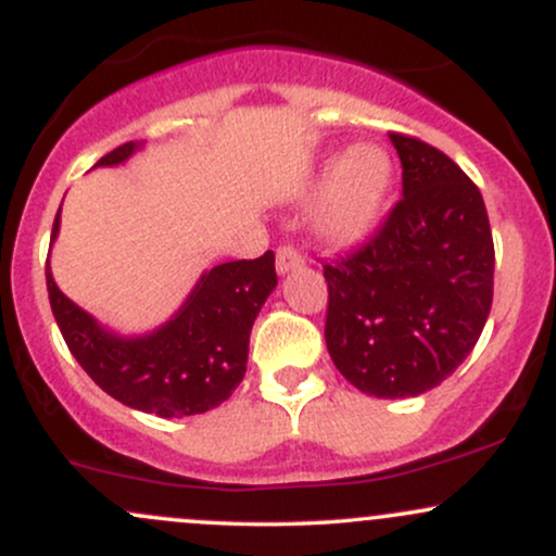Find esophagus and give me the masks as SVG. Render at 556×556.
I'll return each instance as SVG.
<instances>
[{
  "instance_id": "esophagus-1",
  "label": "esophagus",
  "mask_w": 556,
  "mask_h": 556,
  "mask_svg": "<svg viewBox=\"0 0 556 556\" xmlns=\"http://www.w3.org/2000/svg\"><path fill=\"white\" fill-rule=\"evenodd\" d=\"M303 266V253L298 251L295 245H279L277 248V271L287 274L292 269Z\"/></svg>"
}]
</instances>
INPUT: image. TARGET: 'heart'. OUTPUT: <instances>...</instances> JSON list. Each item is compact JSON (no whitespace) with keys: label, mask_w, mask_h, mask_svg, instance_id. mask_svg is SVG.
I'll list each match as a JSON object with an SVG mask.
<instances>
[{"label":"heart","mask_w":556,"mask_h":556,"mask_svg":"<svg viewBox=\"0 0 556 556\" xmlns=\"http://www.w3.org/2000/svg\"><path fill=\"white\" fill-rule=\"evenodd\" d=\"M392 185V159L381 146H355L344 156L329 159L318 188L324 193L316 225L329 240L361 238L374 225Z\"/></svg>","instance_id":"heart-1"}]
</instances>
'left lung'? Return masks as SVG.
<instances>
[{
	"label": "left lung",
	"instance_id": "left-lung-1",
	"mask_svg": "<svg viewBox=\"0 0 556 556\" xmlns=\"http://www.w3.org/2000/svg\"><path fill=\"white\" fill-rule=\"evenodd\" d=\"M402 198L363 245L324 264L327 348L374 397L442 384L481 337L494 298V240L481 190L433 146L389 132Z\"/></svg>",
	"mask_w": 556,
	"mask_h": 556
}]
</instances>
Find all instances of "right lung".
<instances>
[{
	"mask_svg": "<svg viewBox=\"0 0 556 556\" xmlns=\"http://www.w3.org/2000/svg\"><path fill=\"white\" fill-rule=\"evenodd\" d=\"M138 143H123L96 167L123 164ZM60 232L56 212L52 240ZM277 287L274 253L253 261H229L198 279L175 318L143 337H119L70 300L47 261V290L70 353L83 371L136 410L159 418H182L222 405L245 376L248 342L261 305Z\"/></svg>",
	"mask_w": 556,
	"mask_h": 556,
	"instance_id": "add662e5",
	"label": "right lung"
}]
</instances>
